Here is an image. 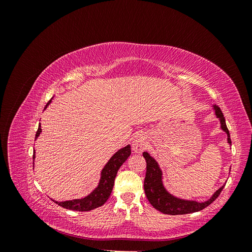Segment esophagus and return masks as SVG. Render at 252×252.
<instances>
[{"instance_id": "esophagus-1", "label": "esophagus", "mask_w": 252, "mask_h": 252, "mask_svg": "<svg viewBox=\"0 0 252 252\" xmlns=\"http://www.w3.org/2000/svg\"><path fill=\"white\" fill-rule=\"evenodd\" d=\"M147 147V135L144 132H139L133 136L132 140V149L136 154H141V152Z\"/></svg>"}]
</instances>
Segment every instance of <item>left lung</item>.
Listing matches in <instances>:
<instances>
[{
	"label": "left lung",
	"mask_w": 252,
	"mask_h": 252,
	"mask_svg": "<svg viewBox=\"0 0 252 252\" xmlns=\"http://www.w3.org/2000/svg\"><path fill=\"white\" fill-rule=\"evenodd\" d=\"M212 109L215 111L217 119L220 122V127L227 134V143L231 145L230 134L228 131L225 118L222 111L217 105H212ZM143 157L146 159L147 170L146 177L144 181V190L149 203L154 207L163 212L164 215L178 216V215H187V213L197 212L209 206L215 201L219 194L222 191L225 184L220 186L217 191H215L208 200L205 202H199L195 200L183 199V197L174 195L164 185V177L161 166L157 162V159L152 157L148 151L143 152ZM230 171V170H229Z\"/></svg>",
	"instance_id": "1"
}]
</instances>
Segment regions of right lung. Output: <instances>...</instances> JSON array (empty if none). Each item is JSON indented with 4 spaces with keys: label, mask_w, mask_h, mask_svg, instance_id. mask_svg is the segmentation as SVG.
I'll list each match as a JSON object with an SVG mask.
<instances>
[{
    "label": "right lung",
    "mask_w": 252,
    "mask_h": 252,
    "mask_svg": "<svg viewBox=\"0 0 252 252\" xmlns=\"http://www.w3.org/2000/svg\"><path fill=\"white\" fill-rule=\"evenodd\" d=\"M52 98L53 97H51V100ZM51 100L47 103L46 107L44 109L47 108V106L51 103ZM41 132H42V128L40 124L35 134V140L39 138ZM130 155H131V149H130V145L129 144L126 145L125 147H122L121 149H119L103 167L100 174V180H98V183H97V186L86 196L81 197V199H74V200L64 201V202H59L55 200L52 201L56 204L60 205L61 207L74 210V211H89V210H94L97 207H101V206L104 205L105 202L108 200V197L111 194L112 188L114 185V179L117 177L118 170ZM34 158H35V150H33V165H34Z\"/></svg>",
    "instance_id": "obj_1"
}]
</instances>
